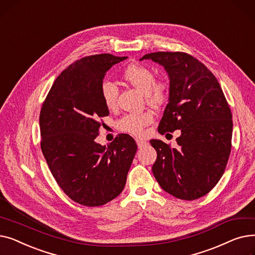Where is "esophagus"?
I'll return each instance as SVG.
<instances>
[{
	"mask_svg": "<svg viewBox=\"0 0 255 255\" xmlns=\"http://www.w3.org/2000/svg\"><path fill=\"white\" fill-rule=\"evenodd\" d=\"M136 143H137V145H138V148H142L143 145H145L146 142L145 140H143V139H141V138H136Z\"/></svg>",
	"mask_w": 255,
	"mask_h": 255,
	"instance_id": "1",
	"label": "esophagus"
}]
</instances>
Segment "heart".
Returning <instances> with one entry per match:
<instances>
[{
	"instance_id": "1",
	"label": "heart",
	"mask_w": 255,
	"mask_h": 255,
	"mask_svg": "<svg viewBox=\"0 0 255 255\" xmlns=\"http://www.w3.org/2000/svg\"><path fill=\"white\" fill-rule=\"evenodd\" d=\"M122 77L132 87L144 94V98L151 106L158 109L161 107L168 99V84L164 80H155L153 71L141 64H130L122 73ZM100 93L106 107L114 109L118 99V88L112 82H104L101 85ZM154 120L151 112L140 114H131L120 120L119 129L130 134L139 136L144 128L150 125Z\"/></svg>"
}]
</instances>
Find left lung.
Returning <instances> with one entry per match:
<instances>
[{"label": "left lung", "instance_id": "1", "mask_svg": "<svg viewBox=\"0 0 255 255\" xmlns=\"http://www.w3.org/2000/svg\"><path fill=\"white\" fill-rule=\"evenodd\" d=\"M164 67L169 98L158 131L181 130L177 148L150 140L157 152L152 170L167 193L184 200L208 194L221 179L232 150L233 117L217 78L194 57L181 51L144 55Z\"/></svg>", "mask_w": 255, "mask_h": 255}]
</instances>
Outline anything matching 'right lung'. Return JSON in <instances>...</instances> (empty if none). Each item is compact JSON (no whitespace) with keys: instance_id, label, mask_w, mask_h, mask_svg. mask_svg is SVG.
I'll return each instance as SVG.
<instances>
[{"instance_id":"right-lung-1","label":"right lung","mask_w":255,"mask_h":255,"mask_svg":"<svg viewBox=\"0 0 255 255\" xmlns=\"http://www.w3.org/2000/svg\"><path fill=\"white\" fill-rule=\"evenodd\" d=\"M127 57L101 53L75 61L52 84L39 117L41 150L61 189L75 203L98 207L123 191L137 150L130 135L95 141L109 116L100 88L107 70Z\"/></svg>"}]
</instances>
